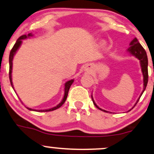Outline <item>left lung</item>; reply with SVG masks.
Segmentation results:
<instances>
[{"mask_svg": "<svg viewBox=\"0 0 154 154\" xmlns=\"http://www.w3.org/2000/svg\"><path fill=\"white\" fill-rule=\"evenodd\" d=\"M130 47L128 48V51L132 55H133V56H135L137 59H138L140 60V66H141V70H142V72H143V91L142 93H141L140 96V98L141 97V95H142L143 93V92L145 90H146V86H147V84H148V57H147V54H146V51H145V49L143 48L142 45H140V43H139V41L137 40V39L135 38L133 39V40H132L131 43H130ZM140 98L137 99V102H136V103L135 104V106H134L130 110H132V109H133L134 107L135 106L136 104L137 103V102L139 101V99ZM92 100H93V103H94V105L98 108V109H100V110L103 111H105V112H108L107 111H105V110H103V109H101L100 108H99L98 106L95 104V103L94 102V100H93V96H92ZM130 110H129L130 111Z\"/></svg>", "mask_w": 154, "mask_h": 154, "instance_id": "obj_1", "label": "left lung"}]
</instances>
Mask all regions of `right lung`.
<instances>
[{"instance_id": "obj_1", "label": "right lung", "mask_w": 154, "mask_h": 154, "mask_svg": "<svg viewBox=\"0 0 154 154\" xmlns=\"http://www.w3.org/2000/svg\"><path fill=\"white\" fill-rule=\"evenodd\" d=\"M32 34L29 33V34H28L27 35H22V36L19 37V38H18V40H17V42H16V43L14 44V47L12 48L11 51V52H10V54H9V79H10V82H11V85L12 88H14V87H13V83H12L11 72H12V64H13L12 61H13L14 56L16 52H17V50H18L19 48L20 47L21 44H22V40H24V39L29 38V37H32ZM73 82H74V79H71V80L68 81V82H66V83H65L64 95H63V98L62 100H61V103H60L59 104H58L56 106H55L54 108H51V109H45V110H35V109H30V108H28V107H26V109H29V110H30V111H54V110H56V109H59V108L61 107V106L64 103V102L66 101L67 95H68L69 90L70 86L72 85V84L73 83Z\"/></svg>"}]
</instances>
